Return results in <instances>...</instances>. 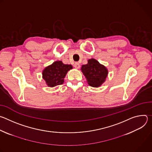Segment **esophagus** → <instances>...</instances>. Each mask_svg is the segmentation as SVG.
I'll list each match as a JSON object with an SVG mask.
<instances>
[{
	"instance_id": "1",
	"label": "esophagus",
	"mask_w": 152,
	"mask_h": 152,
	"mask_svg": "<svg viewBox=\"0 0 152 152\" xmlns=\"http://www.w3.org/2000/svg\"><path fill=\"white\" fill-rule=\"evenodd\" d=\"M74 67L76 68V69H79L80 68V64L78 62H76L74 65Z\"/></svg>"
}]
</instances>
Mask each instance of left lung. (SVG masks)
Wrapping results in <instances>:
<instances>
[{"label": "left lung", "instance_id": "8db88e82", "mask_svg": "<svg viewBox=\"0 0 152 152\" xmlns=\"http://www.w3.org/2000/svg\"><path fill=\"white\" fill-rule=\"evenodd\" d=\"M81 70L88 84L93 87L100 86L107 76V69L94 59H89L87 64L82 66Z\"/></svg>", "mask_w": 152, "mask_h": 152}]
</instances>
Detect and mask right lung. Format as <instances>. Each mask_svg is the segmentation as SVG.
Returning <instances> with one entry per match:
<instances>
[{"instance_id":"1","label":"right lung","mask_w":152,"mask_h":152,"mask_svg":"<svg viewBox=\"0 0 152 152\" xmlns=\"http://www.w3.org/2000/svg\"><path fill=\"white\" fill-rule=\"evenodd\" d=\"M72 68V65L64 64L61 61H56L42 72V77L51 87L62 85L67 73Z\"/></svg>"}]
</instances>
